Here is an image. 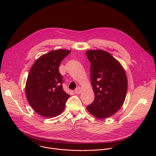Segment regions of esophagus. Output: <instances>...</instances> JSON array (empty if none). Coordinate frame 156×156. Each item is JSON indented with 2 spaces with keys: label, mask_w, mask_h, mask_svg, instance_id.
<instances>
[{
  "label": "esophagus",
  "mask_w": 156,
  "mask_h": 156,
  "mask_svg": "<svg viewBox=\"0 0 156 156\" xmlns=\"http://www.w3.org/2000/svg\"><path fill=\"white\" fill-rule=\"evenodd\" d=\"M75 93H76V94H80V93H81V87H77L76 88V90H75Z\"/></svg>",
  "instance_id": "esophagus-1"
}]
</instances>
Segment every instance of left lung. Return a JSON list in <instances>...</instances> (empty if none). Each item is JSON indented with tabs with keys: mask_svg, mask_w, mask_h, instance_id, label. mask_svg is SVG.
Segmentation results:
<instances>
[{
	"mask_svg": "<svg viewBox=\"0 0 156 156\" xmlns=\"http://www.w3.org/2000/svg\"><path fill=\"white\" fill-rule=\"evenodd\" d=\"M91 82L95 98L87 109L99 119L114 115L122 106L127 93L128 81L121 64L108 52L89 50Z\"/></svg>",
	"mask_w": 156,
	"mask_h": 156,
	"instance_id": "1",
	"label": "left lung"
}]
</instances>
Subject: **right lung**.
Returning a JSON list of instances; mask_svg holds the SVG:
<instances>
[{"instance_id":"1","label":"right lung","mask_w":156,"mask_h":156,"mask_svg":"<svg viewBox=\"0 0 156 156\" xmlns=\"http://www.w3.org/2000/svg\"><path fill=\"white\" fill-rule=\"evenodd\" d=\"M71 52L58 49L41 56L29 72L26 83V96L31 107L44 117H54L65 108L70 96L62 87V76L58 71L62 60Z\"/></svg>"}]
</instances>
